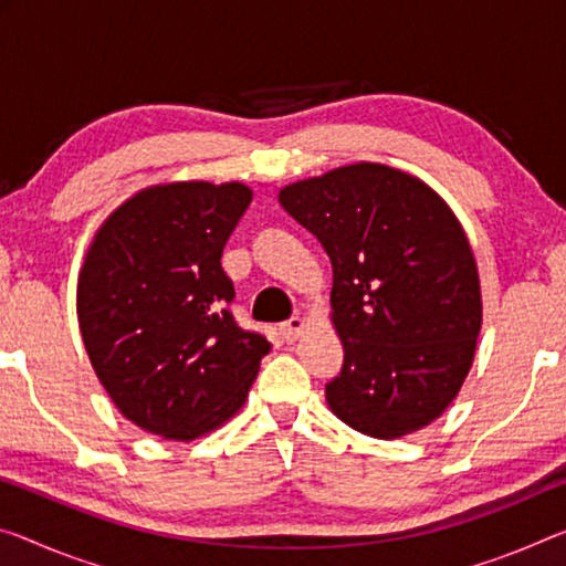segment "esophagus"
<instances>
[{
  "label": "esophagus",
  "mask_w": 566,
  "mask_h": 566,
  "mask_svg": "<svg viewBox=\"0 0 566 566\" xmlns=\"http://www.w3.org/2000/svg\"><path fill=\"white\" fill-rule=\"evenodd\" d=\"M304 327H307V325H304L302 317H292V319L282 322L280 332H282V337L286 339V343H294V339H300L304 335Z\"/></svg>",
  "instance_id": "obj_1"
}]
</instances>
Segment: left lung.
<instances>
[{"label":"left lung","instance_id":"obj_1","mask_svg":"<svg viewBox=\"0 0 566 566\" xmlns=\"http://www.w3.org/2000/svg\"><path fill=\"white\" fill-rule=\"evenodd\" d=\"M280 203L332 262V327L345 347L329 410L396 441L459 396L483 322L469 237L441 196L408 170L332 168L280 188Z\"/></svg>","mask_w":566,"mask_h":566}]
</instances>
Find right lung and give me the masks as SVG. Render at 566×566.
I'll use <instances>...</instances> for the list:
<instances>
[{
    "mask_svg": "<svg viewBox=\"0 0 566 566\" xmlns=\"http://www.w3.org/2000/svg\"><path fill=\"white\" fill-rule=\"evenodd\" d=\"M249 201L239 181L140 188L80 266L77 322L97 380L130 423L168 441L234 418L272 349L227 310L234 284L221 251Z\"/></svg>",
    "mask_w": 566,
    "mask_h": 566,
    "instance_id": "add662e5",
    "label": "right lung"
}]
</instances>
